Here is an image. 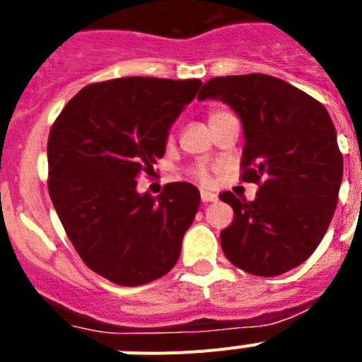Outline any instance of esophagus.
<instances>
[{"label": "esophagus", "mask_w": 362, "mask_h": 362, "mask_svg": "<svg viewBox=\"0 0 362 362\" xmlns=\"http://www.w3.org/2000/svg\"><path fill=\"white\" fill-rule=\"evenodd\" d=\"M201 201H203V203H212V201H217V196L212 194V192L201 190Z\"/></svg>", "instance_id": "esophagus-1"}]
</instances>
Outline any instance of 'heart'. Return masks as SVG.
<instances>
[{
  "label": "heart",
  "instance_id": "1",
  "mask_svg": "<svg viewBox=\"0 0 362 362\" xmlns=\"http://www.w3.org/2000/svg\"><path fill=\"white\" fill-rule=\"evenodd\" d=\"M223 112H225V110H214V112H210V116H209L210 121L216 119V117L219 116V114H223ZM190 174H192V177L197 179L199 183H203V185H210V183H212V174H210L209 166H206V165H196L190 170Z\"/></svg>",
  "mask_w": 362,
  "mask_h": 362
}]
</instances>
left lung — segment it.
Returning a JSON list of instances; mask_svg holds the SVG:
<instances>
[{
  "mask_svg": "<svg viewBox=\"0 0 362 362\" xmlns=\"http://www.w3.org/2000/svg\"><path fill=\"white\" fill-rule=\"evenodd\" d=\"M219 99L241 117V179L261 183L254 201L223 192L233 221L221 232L230 263L274 277L305 263L325 238L343 179V153L325 107L267 74L214 78L197 99Z\"/></svg>",
  "mask_w": 362,
  "mask_h": 362,
  "instance_id": "obj_1",
  "label": "left lung"
}]
</instances>
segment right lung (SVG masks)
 <instances>
[{"instance_id": "1", "label": "right lung", "mask_w": 362, "mask_h": 362, "mask_svg": "<svg viewBox=\"0 0 362 362\" xmlns=\"http://www.w3.org/2000/svg\"><path fill=\"white\" fill-rule=\"evenodd\" d=\"M199 79L119 78L92 83L50 129L49 194L86 267L121 286H139L174 268L199 209L190 183L158 197L137 194V175L165 156L168 129L196 98Z\"/></svg>"}]
</instances>
